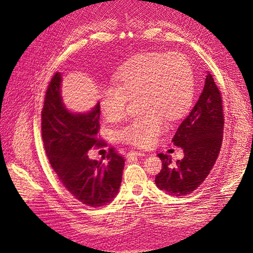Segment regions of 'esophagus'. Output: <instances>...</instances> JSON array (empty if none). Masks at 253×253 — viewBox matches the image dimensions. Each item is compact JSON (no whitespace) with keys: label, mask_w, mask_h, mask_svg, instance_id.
<instances>
[{"label":"esophagus","mask_w":253,"mask_h":253,"mask_svg":"<svg viewBox=\"0 0 253 253\" xmlns=\"http://www.w3.org/2000/svg\"><path fill=\"white\" fill-rule=\"evenodd\" d=\"M145 154L143 152H140V151H131L128 152L126 154V158L128 159H134V158H137V157H142L144 156Z\"/></svg>","instance_id":"obj_1"}]
</instances>
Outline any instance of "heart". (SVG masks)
<instances>
[{
    "mask_svg": "<svg viewBox=\"0 0 253 253\" xmlns=\"http://www.w3.org/2000/svg\"><path fill=\"white\" fill-rule=\"evenodd\" d=\"M115 85L99 89L103 117L116 121L125 113L127 99L139 97L142 112L118 135L126 143L148 147L164 129V117L174 120L190 108L194 93L193 70L179 52L138 53L114 73Z\"/></svg>",
    "mask_w": 253,
    "mask_h": 253,
    "instance_id": "b5f03b06",
    "label": "heart"
}]
</instances>
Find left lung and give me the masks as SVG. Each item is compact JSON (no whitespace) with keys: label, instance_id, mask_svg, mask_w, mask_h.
I'll return each mask as SVG.
<instances>
[{"label":"left lung","instance_id":"1","mask_svg":"<svg viewBox=\"0 0 253 253\" xmlns=\"http://www.w3.org/2000/svg\"><path fill=\"white\" fill-rule=\"evenodd\" d=\"M224 114L221 97L211 74L197 102L178 126L172 142L183 150V158L160 153L163 169L155 177L157 188L172 196H185L200 187L216 162L221 147Z\"/></svg>","mask_w":253,"mask_h":253}]
</instances>
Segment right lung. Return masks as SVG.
Instances as JSON below:
<instances>
[{
	"label": "right lung",
	"instance_id": "obj_1",
	"mask_svg": "<svg viewBox=\"0 0 253 253\" xmlns=\"http://www.w3.org/2000/svg\"><path fill=\"white\" fill-rule=\"evenodd\" d=\"M62 75L51 79L42 111V138L49 163L65 188L82 204L98 208L109 205L119 192L125 159L113 149L108 163L90 159L87 152L105 143L96 135L100 104L86 112L67 108L61 93Z\"/></svg>",
	"mask_w": 253,
	"mask_h": 253
}]
</instances>
